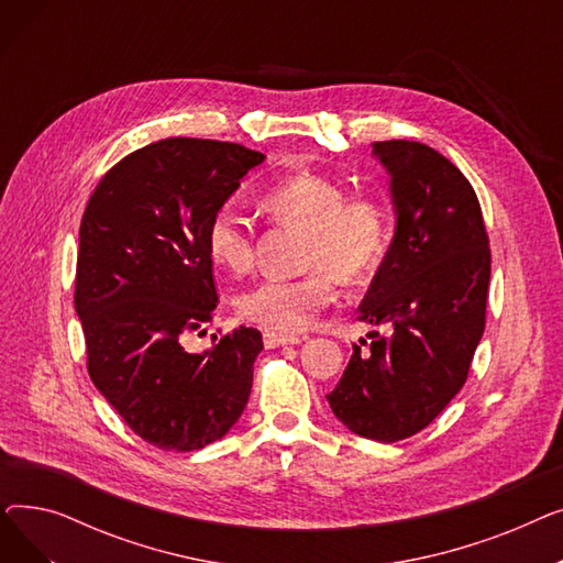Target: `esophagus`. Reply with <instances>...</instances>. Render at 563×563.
<instances>
[{"label": "esophagus", "mask_w": 563, "mask_h": 563, "mask_svg": "<svg viewBox=\"0 0 563 563\" xmlns=\"http://www.w3.org/2000/svg\"><path fill=\"white\" fill-rule=\"evenodd\" d=\"M301 335H287V333H274V331H264V346L266 349H276V346H287V344H301Z\"/></svg>", "instance_id": "1"}]
</instances>
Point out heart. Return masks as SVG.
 <instances>
[{
  "mask_svg": "<svg viewBox=\"0 0 563 563\" xmlns=\"http://www.w3.org/2000/svg\"><path fill=\"white\" fill-rule=\"evenodd\" d=\"M274 221L306 230L301 278H264L236 294L234 310L266 331H301L335 297L333 278L363 283L388 249V217L372 198L346 200V189L312 170L291 173L260 196ZM210 260L246 274L255 257L253 223L234 205H221L205 230Z\"/></svg>",
  "mask_w": 563,
  "mask_h": 563,
  "instance_id": "heart-1",
  "label": "heart"
}]
</instances>
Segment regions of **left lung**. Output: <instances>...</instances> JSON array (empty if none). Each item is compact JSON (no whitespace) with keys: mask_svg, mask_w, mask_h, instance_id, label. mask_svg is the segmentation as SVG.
Segmentation results:
<instances>
[{"mask_svg":"<svg viewBox=\"0 0 563 563\" xmlns=\"http://www.w3.org/2000/svg\"><path fill=\"white\" fill-rule=\"evenodd\" d=\"M390 177L393 244L358 308L372 346L353 356L327 395L356 435L397 442L429 427L463 388L484 335L490 251L467 177L418 141H376ZM365 340H361L363 344Z\"/></svg>","mask_w":563,"mask_h":563,"instance_id":"obj_1","label":"left lung"}]
</instances>
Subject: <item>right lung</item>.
<instances>
[{
    "label": "right lung",
    "instance_id": "1",
    "mask_svg": "<svg viewBox=\"0 0 563 563\" xmlns=\"http://www.w3.org/2000/svg\"><path fill=\"white\" fill-rule=\"evenodd\" d=\"M264 159L240 143L164 139L118 162L84 212L75 310L88 374L159 450L207 448L249 404L257 329L236 327L200 353L183 340L219 303L207 223Z\"/></svg>",
    "mask_w": 563,
    "mask_h": 563
}]
</instances>
